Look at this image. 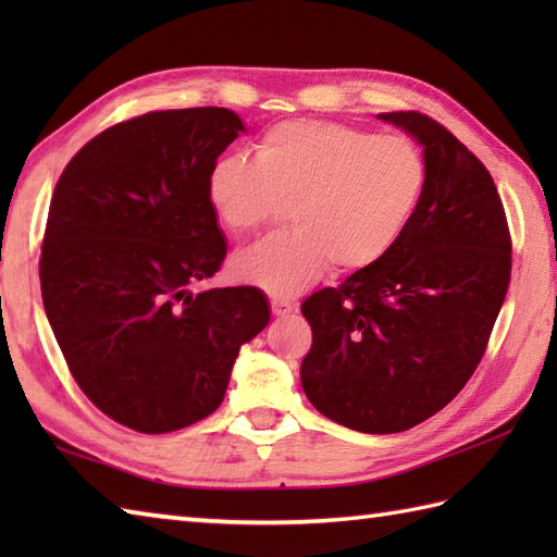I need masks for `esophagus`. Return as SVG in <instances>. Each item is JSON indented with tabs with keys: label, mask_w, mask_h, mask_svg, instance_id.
I'll list each match as a JSON object with an SVG mask.
<instances>
[{
	"label": "esophagus",
	"mask_w": 557,
	"mask_h": 557,
	"mask_svg": "<svg viewBox=\"0 0 557 557\" xmlns=\"http://www.w3.org/2000/svg\"><path fill=\"white\" fill-rule=\"evenodd\" d=\"M270 309H272V315L275 318H285L294 311V304L287 301V299H270Z\"/></svg>",
	"instance_id": "esophagus-1"
}]
</instances>
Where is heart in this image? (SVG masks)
<instances>
[{"label":"heart","mask_w":557,"mask_h":557,"mask_svg":"<svg viewBox=\"0 0 557 557\" xmlns=\"http://www.w3.org/2000/svg\"><path fill=\"white\" fill-rule=\"evenodd\" d=\"M425 162L405 136H373L337 122L272 126L256 160L227 156L208 174V200L232 234L263 230L289 206L292 232L232 260L234 275L275 297L299 294L333 263H377L419 208Z\"/></svg>","instance_id":"heart-1"}]
</instances>
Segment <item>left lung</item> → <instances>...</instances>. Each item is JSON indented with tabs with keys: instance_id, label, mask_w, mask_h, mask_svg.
Returning <instances> with one entry per match:
<instances>
[{
	"instance_id": "8db88e82",
	"label": "left lung",
	"mask_w": 557,
	"mask_h": 557,
	"mask_svg": "<svg viewBox=\"0 0 557 557\" xmlns=\"http://www.w3.org/2000/svg\"><path fill=\"white\" fill-rule=\"evenodd\" d=\"M423 148L425 188L397 244L301 313L311 405L361 433H399L441 411L474 373L512 270L505 210L488 170L431 116L385 112Z\"/></svg>"
}]
</instances>
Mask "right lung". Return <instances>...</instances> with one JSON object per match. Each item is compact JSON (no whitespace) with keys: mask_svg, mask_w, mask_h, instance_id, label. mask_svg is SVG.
<instances>
[{"mask_svg":"<svg viewBox=\"0 0 557 557\" xmlns=\"http://www.w3.org/2000/svg\"><path fill=\"white\" fill-rule=\"evenodd\" d=\"M239 134L224 108L148 112L92 138L57 182L40 258L47 321L78 387L134 431L215 411L242 345L270 321L256 287L194 292L227 253L206 186Z\"/></svg>","mask_w":557,"mask_h":557,"instance_id":"right-lung-1","label":"right lung"}]
</instances>
